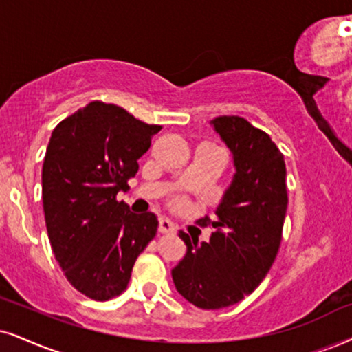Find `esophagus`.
Segmentation results:
<instances>
[{"instance_id": "esophagus-1", "label": "esophagus", "mask_w": 352, "mask_h": 352, "mask_svg": "<svg viewBox=\"0 0 352 352\" xmlns=\"http://www.w3.org/2000/svg\"><path fill=\"white\" fill-rule=\"evenodd\" d=\"M160 232L162 233H175L176 225L168 217H160Z\"/></svg>"}]
</instances>
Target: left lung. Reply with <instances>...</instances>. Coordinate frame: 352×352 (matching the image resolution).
Masks as SVG:
<instances>
[{
	"mask_svg": "<svg viewBox=\"0 0 352 352\" xmlns=\"http://www.w3.org/2000/svg\"><path fill=\"white\" fill-rule=\"evenodd\" d=\"M232 151L235 175L215 209L209 241L189 238L183 230L186 254L173 267L176 290L204 310L243 300L261 284L279 251L287 210L285 162L263 130L238 116L210 120Z\"/></svg>",
	"mask_w": 352,
	"mask_h": 352,
	"instance_id": "1",
	"label": "left lung"
}]
</instances>
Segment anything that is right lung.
Returning a JSON list of instances; mask_svg holds the SVG:
<instances>
[{
	"label": "right lung",
	"instance_id": "add662e5",
	"mask_svg": "<svg viewBox=\"0 0 352 352\" xmlns=\"http://www.w3.org/2000/svg\"><path fill=\"white\" fill-rule=\"evenodd\" d=\"M160 130L122 107L93 101L52 132L42 168L47 233L65 277L94 300L127 289L135 259L156 235L153 212L137 215L116 197L129 189Z\"/></svg>",
	"mask_w": 352,
	"mask_h": 352
}]
</instances>
